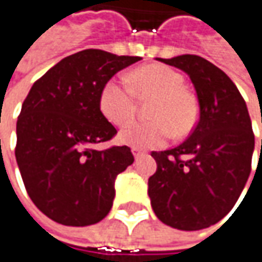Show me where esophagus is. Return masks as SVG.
<instances>
[{
	"label": "esophagus",
	"mask_w": 262,
	"mask_h": 262,
	"mask_svg": "<svg viewBox=\"0 0 262 262\" xmlns=\"http://www.w3.org/2000/svg\"><path fill=\"white\" fill-rule=\"evenodd\" d=\"M133 155H134V158H136V159H138V158H141V156L144 155V151L140 150V149H137V147H133Z\"/></svg>",
	"instance_id": "1"
}]
</instances>
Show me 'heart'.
I'll return each instance as SVG.
<instances>
[{"mask_svg":"<svg viewBox=\"0 0 262 262\" xmlns=\"http://www.w3.org/2000/svg\"><path fill=\"white\" fill-rule=\"evenodd\" d=\"M129 84L121 79L107 81L100 93V111L116 126L126 124L136 113L137 96L155 97L149 107L150 121H134L119 133L121 143L137 149L165 144L172 134H189L199 116L194 94L184 86V76L165 64L140 66L129 75Z\"/></svg>","mask_w":262,"mask_h":262,"instance_id":"1","label":"heart"}]
</instances>
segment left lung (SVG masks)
<instances>
[{
    "mask_svg": "<svg viewBox=\"0 0 262 262\" xmlns=\"http://www.w3.org/2000/svg\"><path fill=\"white\" fill-rule=\"evenodd\" d=\"M158 60L189 75L199 121L180 146L151 151L158 165L149 178L151 208L174 229H206L231 211L251 174V118L237 86L211 61L194 54Z\"/></svg>",
    "mask_w": 262,
    "mask_h": 262,
    "instance_id": "obj_1",
    "label": "left lung"
}]
</instances>
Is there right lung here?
Masks as SVG:
<instances>
[{
  "label": "right lung",
  "mask_w": 262,
  "mask_h": 262,
  "mask_svg": "<svg viewBox=\"0 0 262 262\" xmlns=\"http://www.w3.org/2000/svg\"><path fill=\"white\" fill-rule=\"evenodd\" d=\"M140 57L84 50L60 60L31 88L17 118L16 161L36 208L63 226H91L109 214L116 176L134 162L128 146L96 150L116 128L100 93Z\"/></svg>",
  "instance_id": "right-lung-1"
}]
</instances>
